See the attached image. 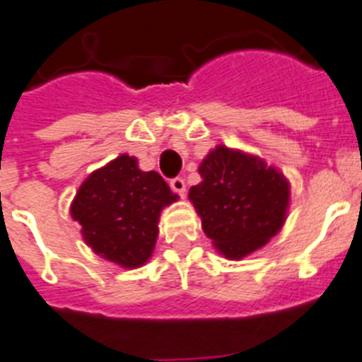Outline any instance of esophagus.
<instances>
[{
    "mask_svg": "<svg viewBox=\"0 0 362 362\" xmlns=\"http://www.w3.org/2000/svg\"><path fill=\"white\" fill-rule=\"evenodd\" d=\"M171 189L175 191V193H178L180 197L186 195V182H184V178H173Z\"/></svg>",
    "mask_w": 362,
    "mask_h": 362,
    "instance_id": "esophagus-1",
    "label": "esophagus"
}]
</instances>
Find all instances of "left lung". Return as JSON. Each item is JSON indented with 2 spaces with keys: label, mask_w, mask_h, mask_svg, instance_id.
<instances>
[{
  "label": "left lung",
  "mask_w": 362,
  "mask_h": 362,
  "mask_svg": "<svg viewBox=\"0 0 362 362\" xmlns=\"http://www.w3.org/2000/svg\"><path fill=\"white\" fill-rule=\"evenodd\" d=\"M199 175L202 180L187 197L221 256L243 259L284 228L291 184L278 167L256 154L217 145L200 162Z\"/></svg>",
  "instance_id": "obj_1"
}]
</instances>
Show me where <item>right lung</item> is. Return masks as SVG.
Segmentation results:
<instances>
[{
	"label": "right lung",
	"mask_w": 362,
	"mask_h": 362,
	"mask_svg": "<svg viewBox=\"0 0 362 362\" xmlns=\"http://www.w3.org/2000/svg\"><path fill=\"white\" fill-rule=\"evenodd\" d=\"M178 200L156 171L121 154L86 176L69 206L88 247L123 269L144 267L154 252L165 206Z\"/></svg>",
	"instance_id": "1"
}]
</instances>
